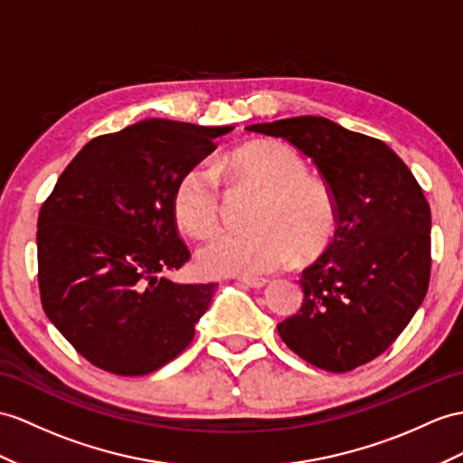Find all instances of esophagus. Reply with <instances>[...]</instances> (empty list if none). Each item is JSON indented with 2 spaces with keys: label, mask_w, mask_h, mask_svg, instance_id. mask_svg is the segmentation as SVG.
Returning <instances> with one entry per match:
<instances>
[{
  "label": "esophagus",
  "mask_w": 463,
  "mask_h": 463,
  "mask_svg": "<svg viewBox=\"0 0 463 463\" xmlns=\"http://www.w3.org/2000/svg\"><path fill=\"white\" fill-rule=\"evenodd\" d=\"M241 285H245V287H251V288H263L267 283H269V279H259V277H240L238 279Z\"/></svg>",
  "instance_id": "obj_1"
}]
</instances>
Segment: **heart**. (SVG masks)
I'll list each match as a JSON object with an SVG mask.
<instances>
[{
  "label": "heart",
  "instance_id": "b5f03b06",
  "mask_svg": "<svg viewBox=\"0 0 463 463\" xmlns=\"http://www.w3.org/2000/svg\"><path fill=\"white\" fill-rule=\"evenodd\" d=\"M220 171L253 186L261 198L251 212V232H223L202 245L198 265L208 275H265L326 250L337 228L330 186L307 175V163L279 141H251L230 151ZM222 194L210 173L190 166L173 190V213L180 228L206 238L220 223Z\"/></svg>",
  "mask_w": 463,
  "mask_h": 463
}]
</instances>
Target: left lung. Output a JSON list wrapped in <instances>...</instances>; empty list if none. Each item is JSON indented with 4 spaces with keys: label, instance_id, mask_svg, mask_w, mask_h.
<instances>
[{
    "label": "left lung",
    "instance_id": "obj_1",
    "mask_svg": "<svg viewBox=\"0 0 463 463\" xmlns=\"http://www.w3.org/2000/svg\"><path fill=\"white\" fill-rule=\"evenodd\" d=\"M307 155L337 206L334 241L302 270L300 310L277 324L304 362L345 373L407 328L430 283V206L397 153L364 133L300 116L247 128Z\"/></svg>",
    "mask_w": 463,
    "mask_h": 463
}]
</instances>
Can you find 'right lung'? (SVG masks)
Here are the masks:
<instances>
[{
    "label": "right lung",
    "instance_id": "obj_1",
    "mask_svg": "<svg viewBox=\"0 0 463 463\" xmlns=\"http://www.w3.org/2000/svg\"><path fill=\"white\" fill-rule=\"evenodd\" d=\"M233 128L146 119L82 146L37 222L43 310L90 364L123 377L153 373L184 352L216 283L178 285L165 270L190 251L173 190Z\"/></svg>",
    "mask_w": 463,
    "mask_h": 463
}]
</instances>
